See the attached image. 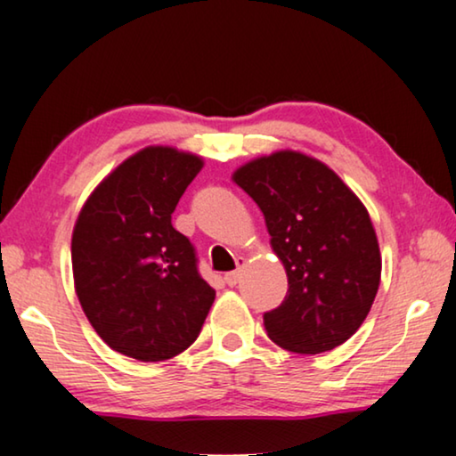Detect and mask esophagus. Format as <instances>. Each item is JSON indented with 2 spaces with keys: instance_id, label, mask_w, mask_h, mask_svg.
Here are the masks:
<instances>
[{
  "instance_id": "obj_1",
  "label": "esophagus",
  "mask_w": 456,
  "mask_h": 456,
  "mask_svg": "<svg viewBox=\"0 0 456 456\" xmlns=\"http://www.w3.org/2000/svg\"><path fill=\"white\" fill-rule=\"evenodd\" d=\"M245 264H247L245 259H239V270L228 272L226 276H224V282H226L228 286H236V284H239V282H240V270H242V267H245Z\"/></svg>"
}]
</instances>
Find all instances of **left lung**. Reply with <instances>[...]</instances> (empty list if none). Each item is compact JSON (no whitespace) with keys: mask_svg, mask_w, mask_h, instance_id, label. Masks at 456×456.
Returning a JSON list of instances; mask_svg holds the SVG:
<instances>
[{"mask_svg":"<svg viewBox=\"0 0 456 456\" xmlns=\"http://www.w3.org/2000/svg\"><path fill=\"white\" fill-rule=\"evenodd\" d=\"M282 261L289 295L264 315L267 336L292 353L332 351L361 328L378 295L382 255L361 199L323 161L292 149L236 167Z\"/></svg>","mask_w":456,"mask_h":456,"instance_id":"8db88e82","label":"left lung"}]
</instances>
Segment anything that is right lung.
Returning a JSON list of instances; mask_svg holds the SVG:
<instances>
[{
  "label": "right lung",
  "instance_id": "add662e5",
  "mask_svg": "<svg viewBox=\"0 0 456 456\" xmlns=\"http://www.w3.org/2000/svg\"><path fill=\"white\" fill-rule=\"evenodd\" d=\"M203 158L151 145L95 186L72 230L74 290L105 345L142 363L197 340L216 290L172 214Z\"/></svg>",
  "mask_w": 456,
  "mask_h": 456
}]
</instances>
